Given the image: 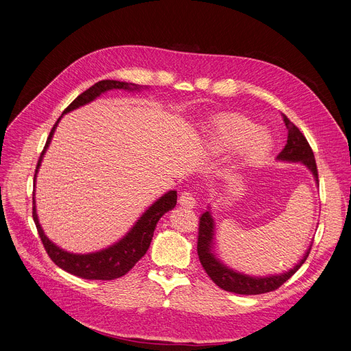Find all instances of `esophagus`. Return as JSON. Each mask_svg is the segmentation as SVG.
<instances>
[{
  "label": "esophagus",
  "mask_w": 351,
  "mask_h": 351,
  "mask_svg": "<svg viewBox=\"0 0 351 351\" xmlns=\"http://www.w3.org/2000/svg\"><path fill=\"white\" fill-rule=\"evenodd\" d=\"M178 202L184 208H194L195 207V198L191 191H182Z\"/></svg>",
  "instance_id": "obj_1"
}]
</instances>
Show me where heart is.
I'll return each mask as SVG.
<instances>
[{"label": "heart", "instance_id": "heart-1", "mask_svg": "<svg viewBox=\"0 0 351 351\" xmlns=\"http://www.w3.org/2000/svg\"><path fill=\"white\" fill-rule=\"evenodd\" d=\"M258 125L242 114L218 117L210 129L208 149L214 156H225L239 147L241 166H258L271 153L272 141Z\"/></svg>", "mask_w": 351, "mask_h": 351}]
</instances>
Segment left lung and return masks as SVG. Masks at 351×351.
Instances as JSON below:
<instances>
[{
	"mask_svg": "<svg viewBox=\"0 0 351 351\" xmlns=\"http://www.w3.org/2000/svg\"><path fill=\"white\" fill-rule=\"evenodd\" d=\"M285 126L287 129V141L283 150L278 154L279 160L283 161H300L302 164L311 170L319 182L317 176V166L313 150L311 144L307 143L303 133L293 125V123L287 119L286 114L282 113ZM213 237H214V221L211 218L210 211H205L199 218V228H198V242H197V252L199 262L204 267V271L213 279V282L219 286L221 289L226 292H232L238 295H261L274 292L287 280L291 279L296 274L299 267L304 263L308 254H311V248L307 250L303 259L293 266V269L289 272H285L282 275H274V276H266V278H254L248 275L238 274L230 267L222 265L211 252L213 248Z\"/></svg>",
	"mask_w": 351,
	"mask_h": 351,
	"instance_id": "1",
	"label": "left lung"
}]
</instances>
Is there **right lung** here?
<instances>
[{"instance_id": "obj_1", "label": "right lung", "mask_w": 351, "mask_h": 351, "mask_svg": "<svg viewBox=\"0 0 351 351\" xmlns=\"http://www.w3.org/2000/svg\"><path fill=\"white\" fill-rule=\"evenodd\" d=\"M112 89H126V90L137 89L138 90V89H141V86L134 85V84H126V82H119V80H100L93 86H90L88 90H85L84 93H80L64 110V113H68L79 106H84V105H86V103L96 99L103 92L112 90ZM60 117L53 125V128L48 136L45 147L39 156L34 178L36 177L38 169L40 166V161H43V156H44L47 147L49 146L52 134L55 132V128L58 126ZM32 199H34L32 201V205H34L32 218L36 225L39 238L44 243V248H45L48 256L53 261V263L58 265L60 269H64V271H66L75 276H79L82 279L112 280V279H117L123 275H126L132 269V267L144 255H146L149 246H150V242L153 239V234H154L158 219L167 211H170L176 207L177 191H169L167 194H164L161 198H158L152 205V207L140 217V219L128 232V235L123 239H120L117 243L109 246L108 250H103V251H99L95 254H86V255H76V254H71V252L60 250L59 246L52 243L45 237L43 228H40V225H39L38 217H36L35 198L32 197Z\"/></svg>"}]
</instances>
